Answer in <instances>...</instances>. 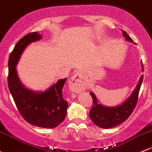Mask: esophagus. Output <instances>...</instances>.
Listing matches in <instances>:
<instances>
[{
  "instance_id": "esophagus-1",
  "label": "esophagus",
  "mask_w": 152,
  "mask_h": 152,
  "mask_svg": "<svg viewBox=\"0 0 152 152\" xmlns=\"http://www.w3.org/2000/svg\"><path fill=\"white\" fill-rule=\"evenodd\" d=\"M70 89L73 92H79L84 89V82L83 80L82 74L79 71L76 72L74 76L70 79Z\"/></svg>"
}]
</instances>
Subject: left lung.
<instances>
[{"mask_svg": "<svg viewBox=\"0 0 152 152\" xmlns=\"http://www.w3.org/2000/svg\"><path fill=\"white\" fill-rule=\"evenodd\" d=\"M122 34L127 41L133 42L132 38L124 30H122ZM142 70H143V68H142ZM143 79V76L142 75L138 85L136 86L132 95L122 104L116 107H107L100 104L95 94L90 92V95L92 97V103H93V105L89 113L91 120L97 126L105 129L116 127L124 122L132 114L137 104L138 94H139Z\"/></svg>", "mask_w": 152, "mask_h": 152, "instance_id": "obj_1", "label": "left lung"}]
</instances>
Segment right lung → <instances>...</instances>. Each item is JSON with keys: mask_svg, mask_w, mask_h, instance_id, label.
<instances>
[{"mask_svg": "<svg viewBox=\"0 0 152 152\" xmlns=\"http://www.w3.org/2000/svg\"><path fill=\"white\" fill-rule=\"evenodd\" d=\"M41 38V35L33 32L17 43L9 55L8 86L16 106L25 121L39 127L54 128L63 122L67 114L68 102L62 94L67 78L58 80L44 92H35L24 87L16 70L25 47Z\"/></svg>", "mask_w": 152, "mask_h": 152, "instance_id": "obj_1", "label": "right lung"}]
</instances>
